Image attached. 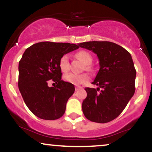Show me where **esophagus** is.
Segmentation results:
<instances>
[{"label": "esophagus", "mask_w": 152, "mask_h": 152, "mask_svg": "<svg viewBox=\"0 0 152 152\" xmlns=\"http://www.w3.org/2000/svg\"><path fill=\"white\" fill-rule=\"evenodd\" d=\"M82 87H81V86H75V91H78L79 89H80V88H82Z\"/></svg>", "instance_id": "1"}]
</instances>
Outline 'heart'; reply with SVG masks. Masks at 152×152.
Here are the masks:
<instances>
[{
	"instance_id": "1",
	"label": "heart",
	"mask_w": 152,
	"mask_h": 152,
	"mask_svg": "<svg viewBox=\"0 0 152 152\" xmlns=\"http://www.w3.org/2000/svg\"><path fill=\"white\" fill-rule=\"evenodd\" d=\"M76 56L82 61L84 64L86 65V70H91L89 64L92 62V56L89 53L86 51H80L76 54ZM59 68L63 72H67L69 70V56L68 55L65 54L61 57L58 62ZM64 79L66 82L68 83L75 84V85H80L86 83L89 80V77L87 74H75L70 72L67 73L64 76Z\"/></svg>"
}]
</instances>
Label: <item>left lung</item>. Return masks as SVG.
<instances>
[{"label":"left lung","mask_w":152,"mask_h":152,"mask_svg":"<svg viewBox=\"0 0 152 152\" xmlns=\"http://www.w3.org/2000/svg\"><path fill=\"white\" fill-rule=\"evenodd\" d=\"M78 45L95 53L100 65L92 82L98 87L85 88L87 96L82 102V111L90 121L107 123L123 112L135 93L136 70L131 55L124 47L107 41Z\"/></svg>","instance_id":"obj_1"}]
</instances>
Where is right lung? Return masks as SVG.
<instances>
[{
	"label": "right lung",
	"mask_w": 152,
	"mask_h": 152,
	"mask_svg": "<svg viewBox=\"0 0 152 152\" xmlns=\"http://www.w3.org/2000/svg\"><path fill=\"white\" fill-rule=\"evenodd\" d=\"M78 48L70 43L41 42L23 53L19 64V89L26 105L36 117L55 120L64 115L75 86L61 80L58 62L64 54ZM52 82L57 84L50 87Z\"/></svg>",
	"instance_id": "obj_1"
}]
</instances>
